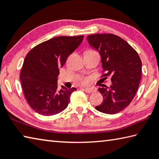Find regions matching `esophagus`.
<instances>
[{"label":"esophagus","instance_id":"esophagus-1","mask_svg":"<svg viewBox=\"0 0 159 159\" xmlns=\"http://www.w3.org/2000/svg\"><path fill=\"white\" fill-rule=\"evenodd\" d=\"M83 90L87 93H92L95 92V90L94 89V88H83Z\"/></svg>","mask_w":159,"mask_h":159}]
</instances>
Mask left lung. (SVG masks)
Wrapping results in <instances>:
<instances>
[{
  "instance_id": "left-lung-1",
  "label": "left lung",
  "mask_w": 159,
  "mask_h": 159,
  "mask_svg": "<svg viewBox=\"0 0 159 159\" xmlns=\"http://www.w3.org/2000/svg\"><path fill=\"white\" fill-rule=\"evenodd\" d=\"M88 43L98 50L104 72L101 77L110 76L111 85L98 88L103 102L95 107L98 111L115 114L127 107L138 89L142 76L139 56L125 40L112 34H97L87 37Z\"/></svg>"
}]
</instances>
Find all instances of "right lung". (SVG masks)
I'll list each match as a JSON object with an SVG mask.
<instances>
[{
  "label": "right lung",
  "instance_id": "1",
  "mask_svg": "<svg viewBox=\"0 0 159 159\" xmlns=\"http://www.w3.org/2000/svg\"><path fill=\"white\" fill-rule=\"evenodd\" d=\"M83 37H55L35 46L26 55L20 73L21 87L29 106L39 114L55 115L68 106L71 94L76 88H58L59 69Z\"/></svg>",
  "mask_w": 159,
  "mask_h": 159
}]
</instances>
